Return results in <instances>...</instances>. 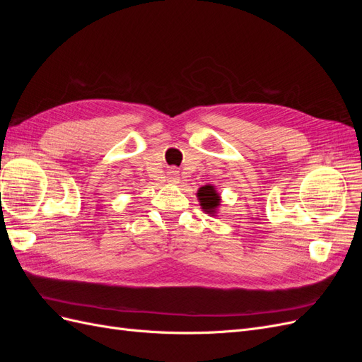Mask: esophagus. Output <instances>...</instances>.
<instances>
[{
  "label": "esophagus",
  "instance_id": "1",
  "mask_svg": "<svg viewBox=\"0 0 362 362\" xmlns=\"http://www.w3.org/2000/svg\"><path fill=\"white\" fill-rule=\"evenodd\" d=\"M168 182L169 184H178L180 182V172L175 169V168H170L168 170Z\"/></svg>",
  "mask_w": 362,
  "mask_h": 362
}]
</instances>
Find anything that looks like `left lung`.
Listing matches in <instances>:
<instances>
[{"mask_svg":"<svg viewBox=\"0 0 362 362\" xmlns=\"http://www.w3.org/2000/svg\"><path fill=\"white\" fill-rule=\"evenodd\" d=\"M196 198L199 201V205L202 208V211L210 216H216L218 206H221V194L217 193L216 187L211 184L202 185V187L196 193Z\"/></svg>","mask_w":362,"mask_h":362,"instance_id":"8db88e82","label":"left lung"}]
</instances>
